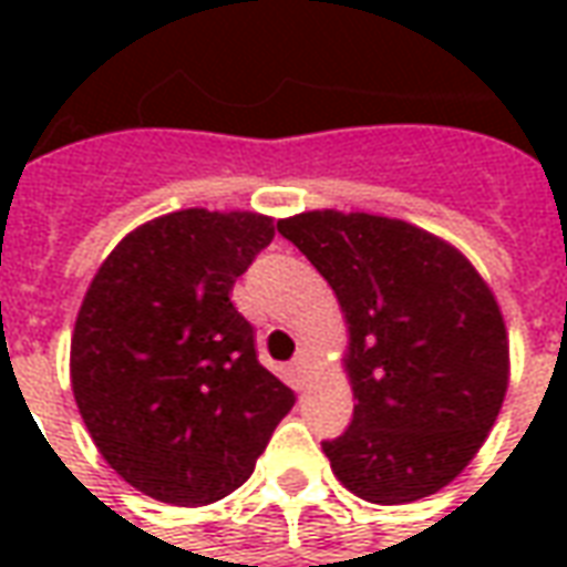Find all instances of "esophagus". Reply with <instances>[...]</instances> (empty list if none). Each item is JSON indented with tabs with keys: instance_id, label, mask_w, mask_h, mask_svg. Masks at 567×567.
Instances as JSON below:
<instances>
[{
	"instance_id": "1",
	"label": "esophagus",
	"mask_w": 567,
	"mask_h": 567,
	"mask_svg": "<svg viewBox=\"0 0 567 567\" xmlns=\"http://www.w3.org/2000/svg\"><path fill=\"white\" fill-rule=\"evenodd\" d=\"M309 368H312V355H309V352H300V355L295 358V364H291V373H295L297 385H303V382H307Z\"/></svg>"
}]
</instances>
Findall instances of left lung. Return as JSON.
<instances>
[{
  "label": "left lung",
  "instance_id": "8db88e82",
  "mask_svg": "<svg viewBox=\"0 0 567 567\" xmlns=\"http://www.w3.org/2000/svg\"><path fill=\"white\" fill-rule=\"evenodd\" d=\"M328 279L346 319L355 416L321 443L370 504L427 498L471 464L507 394L511 340L488 282L443 236L370 212L279 221Z\"/></svg>",
  "mask_w": 567,
  "mask_h": 567
}]
</instances>
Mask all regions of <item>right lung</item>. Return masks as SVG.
<instances>
[{
  "instance_id": "obj_1",
  "label": "right lung",
  "mask_w": 567,
  "mask_h": 567,
  "mask_svg": "<svg viewBox=\"0 0 567 567\" xmlns=\"http://www.w3.org/2000/svg\"><path fill=\"white\" fill-rule=\"evenodd\" d=\"M272 236L260 212H169L130 230L87 285L72 394L109 467L148 498L203 507L230 495L295 406L230 303Z\"/></svg>"
}]
</instances>
